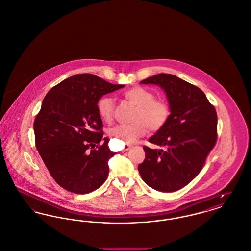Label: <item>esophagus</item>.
Returning <instances> with one entry per match:
<instances>
[{
  "mask_svg": "<svg viewBox=\"0 0 251 251\" xmlns=\"http://www.w3.org/2000/svg\"><path fill=\"white\" fill-rule=\"evenodd\" d=\"M133 147L132 145H126L125 147H124V149L122 150V151H128V150H130L131 148Z\"/></svg>",
  "mask_w": 251,
  "mask_h": 251,
  "instance_id": "1",
  "label": "esophagus"
}]
</instances>
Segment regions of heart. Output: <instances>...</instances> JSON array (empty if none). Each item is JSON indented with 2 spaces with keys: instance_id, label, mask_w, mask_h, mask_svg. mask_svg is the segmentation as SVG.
I'll use <instances>...</instances> for the list:
<instances>
[{
  "instance_id": "heart-1",
  "label": "heart",
  "mask_w": 251,
  "mask_h": 251,
  "mask_svg": "<svg viewBox=\"0 0 251 251\" xmlns=\"http://www.w3.org/2000/svg\"><path fill=\"white\" fill-rule=\"evenodd\" d=\"M124 99L135 107L132 121L128 125H119L109 131L114 140L126 144L135 142L147 133L148 129L158 132L163 129L171 118V106L165 100L155 99V95L149 89L135 86L123 93ZM116 104L111 97H102L98 102L99 115L106 123H111L115 117Z\"/></svg>"
}]
</instances>
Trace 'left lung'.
Segmentation results:
<instances>
[{"label": "left lung", "instance_id": "1", "mask_svg": "<svg viewBox=\"0 0 251 251\" xmlns=\"http://www.w3.org/2000/svg\"><path fill=\"white\" fill-rule=\"evenodd\" d=\"M141 83L164 89L172 113L167 125L149 139L167 149L144 146L145 159L138 172L151 188L176 192L198 176L216 144V110L201 89L175 75H155Z\"/></svg>", "mask_w": 251, "mask_h": 251}]
</instances>
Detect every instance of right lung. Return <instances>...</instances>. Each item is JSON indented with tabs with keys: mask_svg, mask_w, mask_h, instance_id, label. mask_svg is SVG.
<instances>
[{
	"mask_svg": "<svg viewBox=\"0 0 251 251\" xmlns=\"http://www.w3.org/2000/svg\"><path fill=\"white\" fill-rule=\"evenodd\" d=\"M124 87L93 74L72 75L50 89L34 121L36 148L51 176L68 192L85 194L107 179L114 152L103 138L98 102Z\"/></svg>",
	"mask_w": 251,
	"mask_h": 251,
	"instance_id": "right-lung-1",
	"label": "right lung"
}]
</instances>
